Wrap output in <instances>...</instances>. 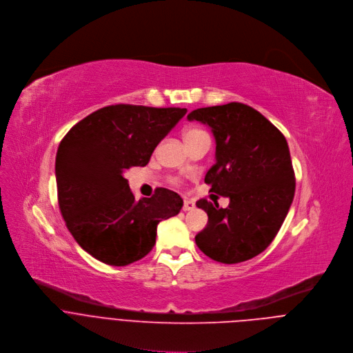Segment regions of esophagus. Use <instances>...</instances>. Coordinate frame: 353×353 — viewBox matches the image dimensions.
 <instances>
[{"label":"esophagus","instance_id":"esophagus-1","mask_svg":"<svg viewBox=\"0 0 353 353\" xmlns=\"http://www.w3.org/2000/svg\"><path fill=\"white\" fill-rule=\"evenodd\" d=\"M194 207H196L194 201H192V200H185L182 210H183V211H190V210H193Z\"/></svg>","mask_w":353,"mask_h":353}]
</instances>
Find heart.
<instances>
[{
  "label": "heart",
  "mask_w": 353,
  "mask_h": 353,
  "mask_svg": "<svg viewBox=\"0 0 353 353\" xmlns=\"http://www.w3.org/2000/svg\"><path fill=\"white\" fill-rule=\"evenodd\" d=\"M201 134H207V133L203 132V130H200V129L190 128V129H186V130H185L183 139H185V142H188V140H192V139H194V137H197V136H201Z\"/></svg>",
  "instance_id": "b5f03b06"
}]
</instances>
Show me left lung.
<instances>
[{
  "mask_svg": "<svg viewBox=\"0 0 353 353\" xmlns=\"http://www.w3.org/2000/svg\"><path fill=\"white\" fill-rule=\"evenodd\" d=\"M189 121L208 125L216 139V164L204 182L228 197L227 208L200 199L208 223L197 248L224 264L246 261L272 242L295 194V174L285 136L265 117L242 103L197 108Z\"/></svg>",
  "mask_w": 353,
  "mask_h": 353,
  "instance_id": "left-lung-1",
  "label": "left lung"
}]
</instances>
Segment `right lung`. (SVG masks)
<instances>
[{
    "label": "right lung",
    "instance_id": "1",
    "mask_svg": "<svg viewBox=\"0 0 353 353\" xmlns=\"http://www.w3.org/2000/svg\"><path fill=\"white\" fill-rule=\"evenodd\" d=\"M186 108L117 104L100 108L65 134L55 157L58 204L78 245L110 265H128L154 246L160 221L182 197L165 188L134 200L123 174L145 167Z\"/></svg>",
    "mask_w": 353,
    "mask_h": 353
}]
</instances>
